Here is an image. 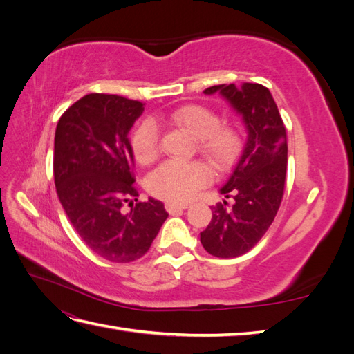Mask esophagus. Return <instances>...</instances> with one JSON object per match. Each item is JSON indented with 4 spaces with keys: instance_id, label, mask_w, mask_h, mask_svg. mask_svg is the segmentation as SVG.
Masks as SVG:
<instances>
[{
    "instance_id": "34e87169",
    "label": "esophagus",
    "mask_w": 354,
    "mask_h": 354,
    "mask_svg": "<svg viewBox=\"0 0 354 354\" xmlns=\"http://www.w3.org/2000/svg\"><path fill=\"white\" fill-rule=\"evenodd\" d=\"M187 208V203H165V209L169 212V214H174V212H178V211H183Z\"/></svg>"
}]
</instances>
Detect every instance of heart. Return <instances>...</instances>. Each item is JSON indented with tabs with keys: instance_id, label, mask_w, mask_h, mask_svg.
I'll use <instances>...</instances> for the list:
<instances>
[{
	"instance_id": "b5f03b06",
	"label": "heart",
	"mask_w": 354,
	"mask_h": 354,
	"mask_svg": "<svg viewBox=\"0 0 354 354\" xmlns=\"http://www.w3.org/2000/svg\"><path fill=\"white\" fill-rule=\"evenodd\" d=\"M167 122L195 138L198 152L218 171L227 169L243 147V138L238 128L220 124V116L205 106H183L169 113ZM131 146L138 164H152L159 153V133L155 122L143 121L138 125ZM208 180L209 171L201 162L168 160L147 178V190L169 203H181L194 198Z\"/></svg>"
}]
</instances>
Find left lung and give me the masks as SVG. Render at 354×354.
<instances>
[{"instance_id": "obj_1", "label": "left lung", "mask_w": 354, "mask_h": 354, "mask_svg": "<svg viewBox=\"0 0 354 354\" xmlns=\"http://www.w3.org/2000/svg\"><path fill=\"white\" fill-rule=\"evenodd\" d=\"M218 93L245 125L242 155L220 194L233 198L212 207V218L201 232V243L218 259H233L252 250L270 227L281 207L286 164V131L269 88L243 82L214 85L203 91Z\"/></svg>"}]
</instances>
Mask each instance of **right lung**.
I'll return each instance as SVG.
<instances>
[{"label":"right lung","instance_id":"obj_1","mask_svg":"<svg viewBox=\"0 0 354 354\" xmlns=\"http://www.w3.org/2000/svg\"><path fill=\"white\" fill-rule=\"evenodd\" d=\"M143 111L137 100L94 93L75 102L56 127L53 168L62 207L88 248L112 263L143 257L168 217L160 201L138 202L133 186L128 133ZM127 201L130 212L123 211Z\"/></svg>","mask_w":354,"mask_h":354}]
</instances>
